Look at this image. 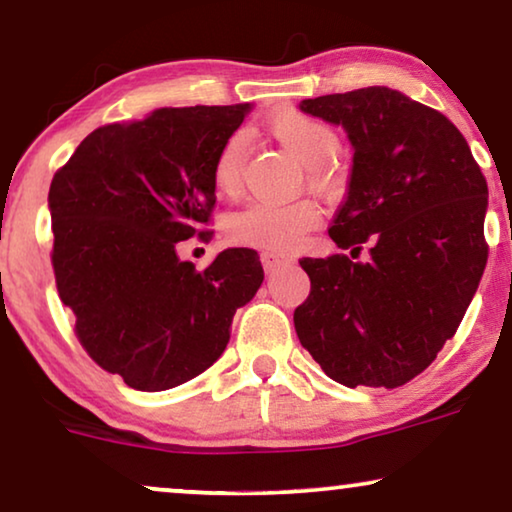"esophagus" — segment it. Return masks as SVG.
<instances>
[{"label": "esophagus", "mask_w": 512, "mask_h": 512, "mask_svg": "<svg viewBox=\"0 0 512 512\" xmlns=\"http://www.w3.org/2000/svg\"><path fill=\"white\" fill-rule=\"evenodd\" d=\"M261 263H263L265 272H275V270L279 268V265L291 263V256L279 254V251H263V254H261Z\"/></svg>", "instance_id": "obj_1"}]
</instances>
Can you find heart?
<instances>
[{
  "label": "heart",
  "mask_w": 512,
  "mask_h": 512,
  "mask_svg": "<svg viewBox=\"0 0 512 512\" xmlns=\"http://www.w3.org/2000/svg\"><path fill=\"white\" fill-rule=\"evenodd\" d=\"M270 135L310 167V181L319 191H333L338 186V174L328 165L340 151V135L319 118L307 116L296 109H282L268 118ZM247 135L233 132L221 144L214 158L212 179L216 191L230 195L237 191L242 177ZM319 223V207L310 200L272 202L254 200L228 219V237L237 244L263 249H289Z\"/></svg>",
  "instance_id": "b5f03b06"
}]
</instances>
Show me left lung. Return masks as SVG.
Here are the masks:
<instances>
[{"label": "left lung", "instance_id": "left-lung-1", "mask_svg": "<svg viewBox=\"0 0 512 512\" xmlns=\"http://www.w3.org/2000/svg\"><path fill=\"white\" fill-rule=\"evenodd\" d=\"M300 111L342 125L354 165L328 228L352 258L300 261L312 289L293 312L298 340L345 387H401L431 366L478 291L487 181L464 135L398 90L321 95Z\"/></svg>", "mask_w": 512, "mask_h": 512}]
</instances>
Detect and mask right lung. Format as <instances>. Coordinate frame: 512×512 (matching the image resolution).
<instances>
[{
  "mask_svg": "<svg viewBox=\"0 0 512 512\" xmlns=\"http://www.w3.org/2000/svg\"><path fill=\"white\" fill-rule=\"evenodd\" d=\"M249 109L165 107L102 125L51 181L60 300L90 359L132 389L165 391L205 373L263 282L254 249L221 251L205 270L177 254L181 240L205 237L214 158Z\"/></svg>",
  "mask_w": 512,
  "mask_h": 512,
  "instance_id": "add662e5",
  "label": "right lung"
}]
</instances>
